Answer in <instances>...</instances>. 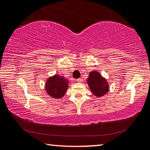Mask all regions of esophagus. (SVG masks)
Listing matches in <instances>:
<instances>
[{"label": "esophagus", "mask_w": 150, "mask_h": 150, "mask_svg": "<svg viewBox=\"0 0 150 150\" xmlns=\"http://www.w3.org/2000/svg\"><path fill=\"white\" fill-rule=\"evenodd\" d=\"M77 81L78 83H82L83 79L81 78H79V79H77Z\"/></svg>", "instance_id": "34e87169"}]
</instances>
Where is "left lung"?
I'll return each instance as SVG.
<instances>
[{
	"mask_svg": "<svg viewBox=\"0 0 150 150\" xmlns=\"http://www.w3.org/2000/svg\"><path fill=\"white\" fill-rule=\"evenodd\" d=\"M87 81L91 92L97 97L108 93L109 86L107 81L98 71H91Z\"/></svg>",
	"mask_w": 150,
	"mask_h": 150,
	"instance_id": "1",
	"label": "left lung"
}]
</instances>
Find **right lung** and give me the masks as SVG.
I'll return each instance as SVG.
<instances>
[{
  "mask_svg": "<svg viewBox=\"0 0 150 150\" xmlns=\"http://www.w3.org/2000/svg\"><path fill=\"white\" fill-rule=\"evenodd\" d=\"M68 81L63 76L55 75L48 78L45 83V91L50 96L54 98H61L67 91Z\"/></svg>",
  "mask_w": 150,
  "mask_h": 150,
  "instance_id": "1",
  "label": "right lung"
}]
</instances>
